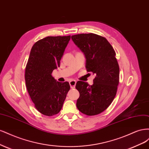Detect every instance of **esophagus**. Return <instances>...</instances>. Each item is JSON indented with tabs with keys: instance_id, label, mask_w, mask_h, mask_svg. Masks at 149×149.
<instances>
[{
	"instance_id": "obj_1",
	"label": "esophagus",
	"mask_w": 149,
	"mask_h": 149,
	"mask_svg": "<svg viewBox=\"0 0 149 149\" xmlns=\"http://www.w3.org/2000/svg\"><path fill=\"white\" fill-rule=\"evenodd\" d=\"M69 84L70 85L71 88H74L76 85V81L75 80H72L69 81Z\"/></svg>"
}]
</instances>
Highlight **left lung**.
Segmentation results:
<instances>
[{"label":"left lung","instance_id":"1","mask_svg":"<svg viewBox=\"0 0 149 149\" xmlns=\"http://www.w3.org/2000/svg\"><path fill=\"white\" fill-rule=\"evenodd\" d=\"M86 58L85 68L95 74L93 84L79 81L75 88L80 93L77 101L79 111L88 116L104 111L116 95L119 80V67L116 52L106 38L94 33L71 36Z\"/></svg>","mask_w":149,"mask_h":149}]
</instances>
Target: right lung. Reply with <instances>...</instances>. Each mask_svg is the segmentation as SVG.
Returning <instances> with one entry per match:
<instances>
[{
    "label": "right lung",
    "instance_id": "right-lung-1",
    "mask_svg": "<svg viewBox=\"0 0 149 149\" xmlns=\"http://www.w3.org/2000/svg\"><path fill=\"white\" fill-rule=\"evenodd\" d=\"M70 36H47L36 42L30 51L25 69L28 92L38 111L47 116L62 109L70 90L69 82H59L52 72L60 61Z\"/></svg>",
    "mask_w": 149,
    "mask_h": 149
}]
</instances>
